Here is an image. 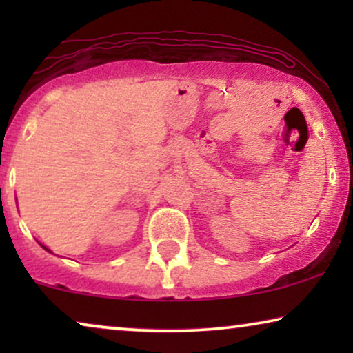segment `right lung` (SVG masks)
<instances>
[{
	"mask_svg": "<svg viewBox=\"0 0 353 353\" xmlns=\"http://www.w3.org/2000/svg\"><path fill=\"white\" fill-rule=\"evenodd\" d=\"M41 248H43V249H45V250H48V252H51V250H50V249H48V248H45V245H41Z\"/></svg>",
	"mask_w": 353,
	"mask_h": 353,
	"instance_id": "right-lung-1",
	"label": "right lung"
}]
</instances>
